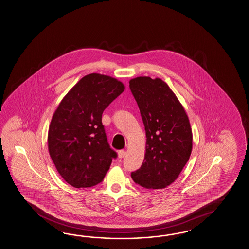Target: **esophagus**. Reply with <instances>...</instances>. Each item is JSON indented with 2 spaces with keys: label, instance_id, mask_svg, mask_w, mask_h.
Wrapping results in <instances>:
<instances>
[{
  "label": "esophagus",
  "instance_id": "1",
  "mask_svg": "<svg viewBox=\"0 0 249 249\" xmlns=\"http://www.w3.org/2000/svg\"><path fill=\"white\" fill-rule=\"evenodd\" d=\"M125 155H126V151H125V150H120V151L118 152V157H119L120 159H123V158L125 157Z\"/></svg>",
  "mask_w": 249,
  "mask_h": 249
}]
</instances>
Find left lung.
<instances>
[{"mask_svg": "<svg viewBox=\"0 0 249 249\" xmlns=\"http://www.w3.org/2000/svg\"><path fill=\"white\" fill-rule=\"evenodd\" d=\"M129 88L146 130L142 167L131 173L136 184L148 189L167 188L178 178L192 151V130L181 103L161 79L137 77Z\"/></svg>", "mask_w": 249, "mask_h": 249, "instance_id": "left-lung-1", "label": "left lung"}]
</instances>
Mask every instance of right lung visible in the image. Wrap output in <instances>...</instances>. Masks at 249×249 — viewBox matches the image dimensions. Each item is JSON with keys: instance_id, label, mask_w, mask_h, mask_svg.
<instances>
[{"instance_id": "right-lung-1", "label": "right lung", "mask_w": 249, "mask_h": 249, "mask_svg": "<svg viewBox=\"0 0 249 249\" xmlns=\"http://www.w3.org/2000/svg\"><path fill=\"white\" fill-rule=\"evenodd\" d=\"M124 89V84L112 77L88 74L55 110L48 132L49 153L62 178L74 188L101 183L117 158L101 117Z\"/></svg>"}]
</instances>
